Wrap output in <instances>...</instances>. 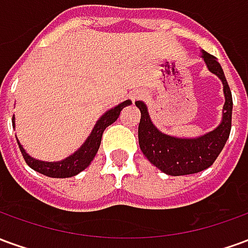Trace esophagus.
Segmentation results:
<instances>
[{"label": "esophagus", "mask_w": 248, "mask_h": 248, "mask_svg": "<svg viewBox=\"0 0 248 248\" xmlns=\"http://www.w3.org/2000/svg\"><path fill=\"white\" fill-rule=\"evenodd\" d=\"M142 95H143V93L142 92H133L131 94H130V98H131V101H135V99H140V98H142Z\"/></svg>", "instance_id": "1"}]
</instances>
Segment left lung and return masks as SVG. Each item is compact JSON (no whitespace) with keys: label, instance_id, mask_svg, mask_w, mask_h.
<instances>
[{"label":"left lung","instance_id":"8db88e82","mask_svg":"<svg viewBox=\"0 0 248 248\" xmlns=\"http://www.w3.org/2000/svg\"><path fill=\"white\" fill-rule=\"evenodd\" d=\"M201 51L208 70L218 77L223 85V113L220 124L215 129L195 138H178L165 134L153 124L145 103L142 101L135 102V106L140 110L138 126L140 150L150 163L167 175H188L208 169L220 154L231 131L232 95L223 69L215 57L207 51Z\"/></svg>","mask_w":248,"mask_h":248}]
</instances>
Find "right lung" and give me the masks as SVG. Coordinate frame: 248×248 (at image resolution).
I'll use <instances>...</instances> for the list:
<instances>
[{"instance_id": "obj_1", "label": "right lung", "mask_w": 248, "mask_h": 248, "mask_svg": "<svg viewBox=\"0 0 248 248\" xmlns=\"http://www.w3.org/2000/svg\"><path fill=\"white\" fill-rule=\"evenodd\" d=\"M131 105V101L127 99L124 102L119 103L117 106H114L113 108L108 110L106 113L103 114L101 118L98 119L95 126L93 127L92 133L87 137V140L83 142V145L76 150L71 155L66 156L65 159L58 162H45L35 159L33 156H30L26 150L24 149V146L19 143V140H17L19 146V150L22 153V156L26 161V163L29 165L33 170L37 172H41L46 177L50 178H70L74 177L77 174H79L86 169L92 161L94 159V156L97 154L99 145H101V140H102V134L105 129L114 124L118 119L119 114L122 111V108ZM13 127H16L14 124V115H13ZM17 138V137H16Z\"/></svg>"}]
</instances>
